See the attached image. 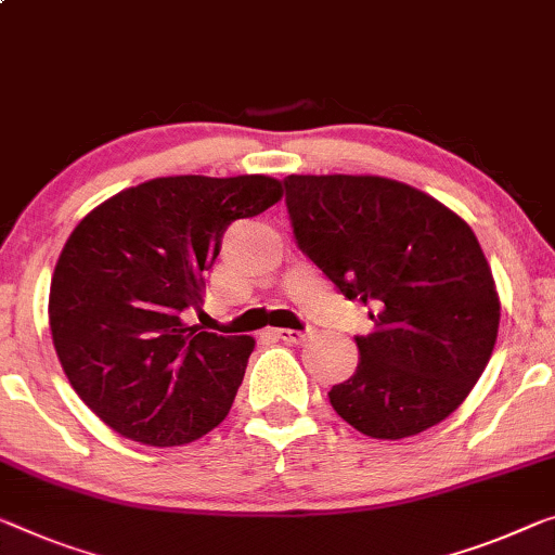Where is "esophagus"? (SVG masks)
I'll return each mask as SVG.
<instances>
[{"label": "esophagus", "mask_w": 555, "mask_h": 555, "mask_svg": "<svg viewBox=\"0 0 555 555\" xmlns=\"http://www.w3.org/2000/svg\"><path fill=\"white\" fill-rule=\"evenodd\" d=\"M310 335H312V330H287V327L275 330V337L283 339V343H287V345H300Z\"/></svg>", "instance_id": "esophagus-1"}]
</instances>
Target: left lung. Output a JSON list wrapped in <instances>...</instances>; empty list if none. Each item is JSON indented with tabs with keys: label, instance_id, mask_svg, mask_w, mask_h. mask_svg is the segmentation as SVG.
Segmentation results:
<instances>
[{
	"label": "left lung",
	"instance_id": "obj_1",
	"mask_svg": "<svg viewBox=\"0 0 555 555\" xmlns=\"http://www.w3.org/2000/svg\"><path fill=\"white\" fill-rule=\"evenodd\" d=\"M300 250L347 300L372 307L360 364L330 404L372 439L414 437L454 412L499 335L491 268L466 220L382 176H287Z\"/></svg>",
	"mask_w": 555,
	"mask_h": 555
}]
</instances>
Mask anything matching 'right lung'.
<instances>
[{
    "instance_id": "1",
    "label": "right lung",
    "mask_w": 555,
    "mask_h": 555,
    "mask_svg": "<svg viewBox=\"0 0 555 555\" xmlns=\"http://www.w3.org/2000/svg\"><path fill=\"white\" fill-rule=\"evenodd\" d=\"M283 198L270 176L153 178L93 208L51 278L49 327L76 395L126 439L181 447L225 420L253 337L185 325L237 218Z\"/></svg>"
}]
</instances>
